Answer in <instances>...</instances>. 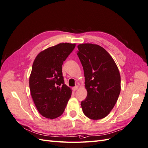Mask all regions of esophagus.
<instances>
[{"mask_svg":"<svg viewBox=\"0 0 148 148\" xmlns=\"http://www.w3.org/2000/svg\"><path fill=\"white\" fill-rule=\"evenodd\" d=\"M78 88H79V87L78 86H75V87H73V91H75V90H77V89H78Z\"/></svg>","mask_w":148,"mask_h":148,"instance_id":"1","label":"esophagus"}]
</instances>
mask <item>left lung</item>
I'll list each match as a JSON object with an SVG mask.
<instances>
[{"label": "left lung", "mask_w": 148, "mask_h": 148, "mask_svg": "<svg viewBox=\"0 0 148 148\" xmlns=\"http://www.w3.org/2000/svg\"><path fill=\"white\" fill-rule=\"evenodd\" d=\"M77 55L83 66L87 96L81 102L82 111L89 119L106 117L121 92V75L115 61L102 47L80 44Z\"/></svg>", "instance_id": "8db88e82"}]
</instances>
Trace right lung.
<instances>
[{
    "label": "right lung",
    "mask_w": 148,
    "mask_h": 148,
    "mask_svg": "<svg viewBox=\"0 0 148 148\" xmlns=\"http://www.w3.org/2000/svg\"><path fill=\"white\" fill-rule=\"evenodd\" d=\"M75 44L60 43L41 51L33 62L29 88L37 111L53 119L63 113L72 90L64 84L62 65Z\"/></svg>",
    "instance_id": "obj_1"
}]
</instances>
